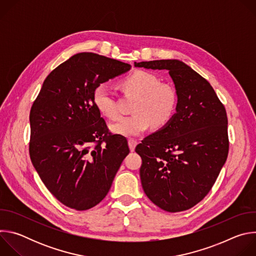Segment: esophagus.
<instances>
[{
  "instance_id": "esophagus-1",
  "label": "esophagus",
  "mask_w": 256,
  "mask_h": 256,
  "mask_svg": "<svg viewBox=\"0 0 256 256\" xmlns=\"http://www.w3.org/2000/svg\"><path fill=\"white\" fill-rule=\"evenodd\" d=\"M136 144H138V142L134 138H130L128 140V146H130V149L132 152L134 151V148H136Z\"/></svg>"
}]
</instances>
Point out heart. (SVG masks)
<instances>
[{
  "mask_svg": "<svg viewBox=\"0 0 256 256\" xmlns=\"http://www.w3.org/2000/svg\"><path fill=\"white\" fill-rule=\"evenodd\" d=\"M122 86L128 93L136 95L132 105V116L120 118L110 126V130L118 136H136L147 130L152 122L155 126H165L174 116L178 96L175 88L168 83H160L153 72L136 70L124 79ZM93 102L104 116L116 120L118 107L114 95L107 85H98L93 93Z\"/></svg>",
  "mask_w": 256,
  "mask_h": 256,
  "instance_id": "1",
  "label": "heart"
}]
</instances>
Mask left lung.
I'll list each match as a JSON object with an SVG mask.
<instances>
[{
    "label": "left lung",
    "mask_w": 256,
    "mask_h": 256,
    "mask_svg": "<svg viewBox=\"0 0 256 256\" xmlns=\"http://www.w3.org/2000/svg\"><path fill=\"white\" fill-rule=\"evenodd\" d=\"M167 70L178 96L176 114L136 147L144 194L160 208L186 210L210 190L229 152L228 118L210 84L178 60L136 62Z\"/></svg>",
    "instance_id": "obj_1"
}]
</instances>
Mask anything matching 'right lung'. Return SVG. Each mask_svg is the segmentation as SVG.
<instances>
[{
    "mask_svg": "<svg viewBox=\"0 0 256 256\" xmlns=\"http://www.w3.org/2000/svg\"><path fill=\"white\" fill-rule=\"evenodd\" d=\"M130 68L97 54H77L50 72L32 104L31 162L50 194L70 208L98 204L130 153L126 138L109 132L93 93Z\"/></svg>",
    "mask_w": 256,
    "mask_h": 256,
    "instance_id": "add662e5",
    "label": "right lung"
}]
</instances>
